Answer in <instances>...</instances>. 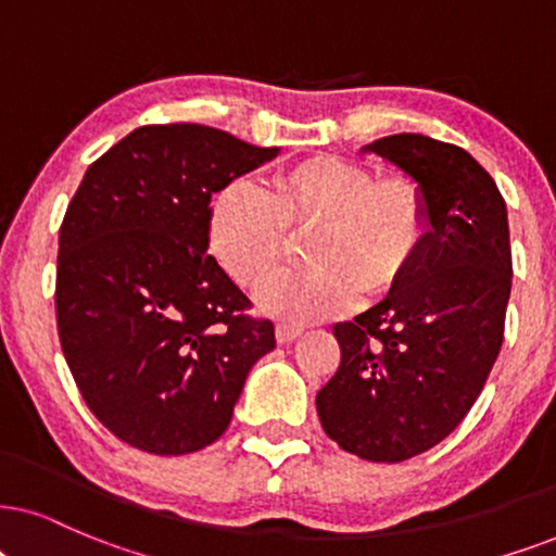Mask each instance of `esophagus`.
<instances>
[{"label":"esophagus","instance_id":"34e87169","mask_svg":"<svg viewBox=\"0 0 556 556\" xmlns=\"http://www.w3.org/2000/svg\"><path fill=\"white\" fill-rule=\"evenodd\" d=\"M274 333H277V341L279 343H292L302 333V328L300 326H290V323H279Z\"/></svg>","mask_w":556,"mask_h":556}]
</instances>
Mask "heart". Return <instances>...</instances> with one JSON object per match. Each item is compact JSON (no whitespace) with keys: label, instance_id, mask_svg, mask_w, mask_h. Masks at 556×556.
<instances>
[{"label":"heart","instance_id":"obj_1","mask_svg":"<svg viewBox=\"0 0 556 556\" xmlns=\"http://www.w3.org/2000/svg\"><path fill=\"white\" fill-rule=\"evenodd\" d=\"M305 238V269L279 271L256 290L264 313L292 323L349 311L359 292H390L426 241V205L405 177H371L367 166L313 156L269 189L238 179L213 197L210 254L238 285H256L282 262L287 230Z\"/></svg>","mask_w":556,"mask_h":556}]
</instances>
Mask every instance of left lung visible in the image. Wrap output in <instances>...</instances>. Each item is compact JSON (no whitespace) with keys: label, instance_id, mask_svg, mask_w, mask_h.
I'll use <instances>...</instances> for the list:
<instances>
[{"label":"left lung","instance_id":"8db88e82","mask_svg":"<svg viewBox=\"0 0 556 556\" xmlns=\"http://www.w3.org/2000/svg\"><path fill=\"white\" fill-rule=\"evenodd\" d=\"M418 187L426 241L382 302L336 323L341 367L315 397L330 439L367 462L444 441L480 397L510 298L508 210L465 149L400 132L362 146Z\"/></svg>","mask_w":556,"mask_h":556}]
</instances>
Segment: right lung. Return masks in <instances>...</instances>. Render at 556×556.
Listing matches in <instances>:
<instances>
[{"mask_svg":"<svg viewBox=\"0 0 556 556\" xmlns=\"http://www.w3.org/2000/svg\"><path fill=\"white\" fill-rule=\"evenodd\" d=\"M207 125H146L87 168L59 236L55 318L84 403L125 444L179 456L220 439L274 349L207 256L210 197L277 159Z\"/></svg>","mask_w":556,"mask_h":556,"instance_id":"add662e5","label":"right lung"}]
</instances>
